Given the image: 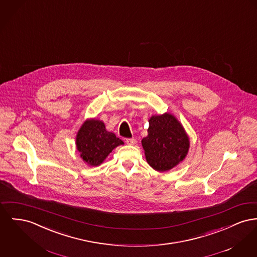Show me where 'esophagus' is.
I'll return each instance as SVG.
<instances>
[{
  "label": "esophagus",
  "mask_w": 257,
  "mask_h": 257,
  "mask_svg": "<svg viewBox=\"0 0 257 257\" xmlns=\"http://www.w3.org/2000/svg\"><path fill=\"white\" fill-rule=\"evenodd\" d=\"M136 139H134V138H132V139H126V144L129 145V146H134V145H136Z\"/></svg>",
  "instance_id": "34e87169"
}]
</instances>
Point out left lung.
<instances>
[{
	"mask_svg": "<svg viewBox=\"0 0 257 257\" xmlns=\"http://www.w3.org/2000/svg\"><path fill=\"white\" fill-rule=\"evenodd\" d=\"M149 122V135L142 140L147 161L158 172L169 171L187 155L189 138L181 122L171 113L152 115Z\"/></svg>",
	"mask_w": 257,
	"mask_h": 257,
	"instance_id": "left-lung-1",
	"label": "left lung"
}]
</instances>
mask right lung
Returning a JSON list of instances; mask_svg holds the SVG:
<instances>
[{
    "label": "right lung",
    "instance_id": "obj_1",
    "mask_svg": "<svg viewBox=\"0 0 257 257\" xmlns=\"http://www.w3.org/2000/svg\"><path fill=\"white\" fill-rule=\"evenodd\" d=\"M123 144L119 138L106 131L103 121L94 118L85 121L76 135V150L91 166L102 164L111 151Z\"/></svg>",
    "mask_w": 257,
    "mask_h": 257
}]
</instances>
